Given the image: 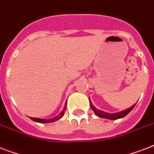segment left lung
Returning a JSON list of instances; mask_svg holds the SVG:
<instances>
[{
    "instance_id": "obj_1",
    "label": "left lung",
    "mask_w": 154,
    "mask_h": 154,
    "mask_svg": "<svg viewBox=\"0 0 154 154\" xmlns=\"http://www.w3.org/2000/svg\"><path fill=\"white\" fill-rule=\"evenodd\" d=\"M89 105H90V107L93 109L94 112H95V114L97 116H98L99 117H101V118H105V119H109V120H117V119H120V118H122V117H124L125 116H126L128 113H129L130 111H131L134 108L135 105H132L131 107H129V109H126L123 110V111H121V112H115V113H109V112H104L102 110H100L98 109H97L94 105H93V103H92L91 100L89 97Z\"/></svg>"
}]
</instances>
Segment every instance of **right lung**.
Here are the masks:
<instances>
[{
    "mask_svg": "<svg viewBox=\"0 0 154 154\" xmlns=\"http://www.w3.org/2000/svg\"><path fill=\"white\" fill-rule=\"evenodd\" d=\"M66 109V103H65V106H64V109H62V111L57 115V116H56L55 117H53V118H51V119H43V118H37V117H30V119L32 120L33 122H38V123H51V122H54L56 121H57V120L60 119L61 117L64 116L65 114V111Z\"/></svg>",
    "mask_w": 154,
    "mask_h": 154,
    "instance_id": "1",
    "label": "right lung"
}]
</instances>
